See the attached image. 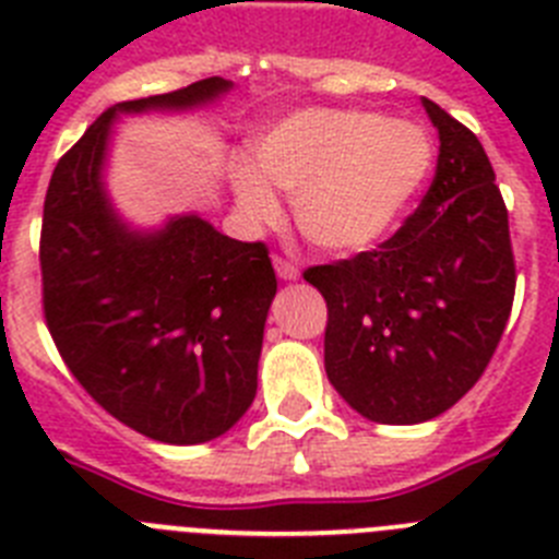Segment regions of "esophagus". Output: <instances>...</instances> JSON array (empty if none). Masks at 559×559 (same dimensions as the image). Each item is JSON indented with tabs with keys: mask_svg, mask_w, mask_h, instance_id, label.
Segmentation results:
<instances>
[{
	"mask_svg": "<svg viewBox=\"0 0 559 559\" xmlns=\"http://www.w3.org/2000/svg\"><path fill=\"white\" fill-rule=\"evenodd\" d=\"M274 269H276V276H280V280H285V283H294V280H299V269H296L290 260H285V257H274Z\"/></svg>",
	"mask_w": 559,
	"mask_h": 559,
	"instance_id": "esophagus-1",
	"label": "esophagus"
}]
</instances>
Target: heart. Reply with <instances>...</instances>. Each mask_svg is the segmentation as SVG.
Here are the masks:
<instances>
[{"mask_svg":"<svg viewBox=\"0 0 559 559\" xmlns=\"http://www.w3.org/2000/svg\"><path fill=\"white\" fill-rule=\"evenodd\" d=\"M254 167L237 165L231 190L246 215H276L270 181L294 199V218L310 243L360 251L389 235L412 210L433 167V140L419 122L372 111L308 108L257 140Z\"/></svg>","mask_w":559,"mask_h":559,"instance_id":"heart-1","label":"heart"}]
</instances>
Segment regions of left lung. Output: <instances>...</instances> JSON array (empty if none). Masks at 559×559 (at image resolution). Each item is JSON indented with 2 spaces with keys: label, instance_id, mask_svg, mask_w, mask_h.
<instances>
[{
  "label": "left lung",
  "instance_id": "obj_1",
  "mask_svg": "<svg viewBox=\"0 0 559 559\" xmlns=\"http://www.w3.org/2000/svg\"><path fill=\"white\" fill-rule=\"evenodd\" d=\"M437 176L389 240L305 271L328 302L324 369L360 417L414 426L476 386L515 296L510 221L471 128L423 97Z\"/></svg>",
  "mask_w": 559,
  "mask_h": 559
}]
</instances>
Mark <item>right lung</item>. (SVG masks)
Listing matches in <instances>:
<instances>
[{
  "label": "right lung",
  "instance_id": "obj_1",
  "mask_svg": "<svg viewBox=\"0 0 559 559\" xmlns=\"http://www.w3.org/2000/svg\"><path fill=\"white\" fill-rule=\"evenodd\" d=\"M231 92L206 78L106 108L52 170L44 199V319L78 383L111 417L167 445L229 431L257 394L276 276L265 243H240L201 215L128 226L108 199L114 122L192 111Z\"/></svg>",
  "mask_w": 559,
  "mask_h": 559
}]
</instances>
